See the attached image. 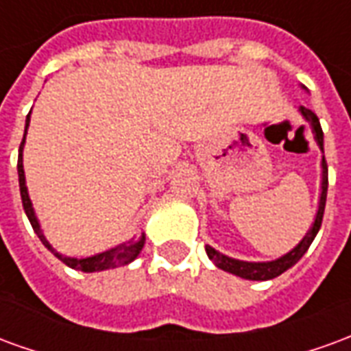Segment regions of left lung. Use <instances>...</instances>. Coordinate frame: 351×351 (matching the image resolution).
I'll return each mask as SVG.
<instances>
[{
	"instance_id": "1",
	"label": "left lung",
	"mask_w": 351,
	"mask_h": 351,
	"mask_svg": "<svg viewBox=\"0 0 351 351\" xmlns=\"http://www.w3.org/2000/svg\"><path fill=\"white\" fill-rule=\"evenodd\" d=\"M300 113L306 119L310 126H312V132H314V138L317 141V145L323 151V130L322 124H319V119L315 117V113H312L310 109L300 108ZM323 168V183H322V198H319V210H317V215H315V221L312 228L308 230V234L302 238V242L291 250L287 255H283L280 259L270 261V263H245V261H236L230 259L227 255H221L219 251H215L210 245H206V253L213 263L215 267L225 270V272H230V274L240 276V278H245V280H272V278H278L280 274H283L285 270H289L293 265H297L300 261V257L304 255L310 247V243L314 242L317 230L322 227L323 221V211H325V200H327V185H329V178H327V160L323 156L322 160Z\"/></svg>"
}]
</instances>
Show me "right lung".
Here are the masks:
<instances>
[{"label": "right lung", "mask_w": 351, "mask_h": 351, "mask_svg": "<svg viewBox=\"0 0 351 351\" xmlns=\"http://www.w3.org/2000/svg\"><path fill=\"white\" fill-rule=\"evenodd\" d=\"M29 124V115L26 117V128H24V138L21 141V149H19V185H21V196H22V206H24V211L28 215L29 223H32V228L36 230V234L39 236V240L43 242V245L49 251H52L58 259L68 265L69 268H75V270H83V272H100V270H108V268L121 267V265H128L130 261H134L138 255H140L141 247L145 243V236H141L138 242H126L117 245L113 250L104 251V253H98L94 257H84V259H73V257H64L58 251L52 250V245L47 242V238L41 232L39 228V223H37L36 213H34V208H32V202H29L28 189H26V180H24V166H22V147H24V140H26V130H28Z\"/></svg>", "instance_id": "obj_1"}]
</instances>
